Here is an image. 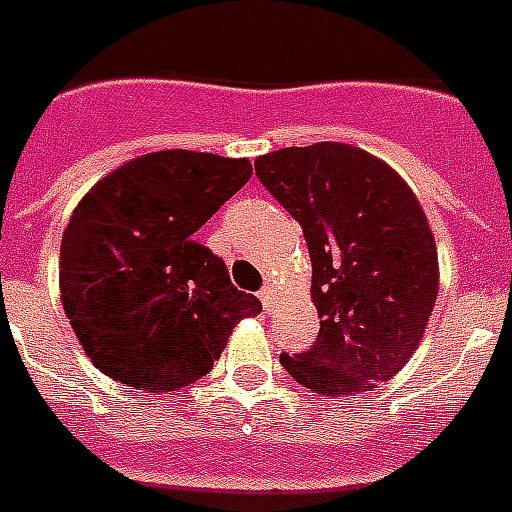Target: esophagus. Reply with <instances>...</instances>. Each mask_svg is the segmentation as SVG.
Instances as JSON below:
<instances>
[{"mask_svg": "<svg viewBox=\"0 0 512 512\" xmlns=\"http://www.w3.org/2000/svg\"><path fill=\"white\" fill-rule=\"evenodd\" d=\"M273 300H276V287H273V284H265L263 290H260V303H263L265 311H271Z\"/></svg>", "mask_w": 512, "mask_h": 512, "instance_id": "1", "label": "esophagus"}]
</instances>
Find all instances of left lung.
<instances>
[{
	"instance_id": "left-lung-1",
	"label": "left lung",
	"mask_w": 512,
	"mask_h": 512,
	"mask_svg": "<svg viewBox=\"0 0 512 512\" xmlns=\"http://www.w3.org/2000/svg\"><path fill=\"white\" fill-rule=\"evenodd\" d=\"M265 190L300 222L319 335L282 368L325 397L360 395L411 360L438 298V249L395 169L341 142L260 155Z\"/></svg>"
}]
</instances>
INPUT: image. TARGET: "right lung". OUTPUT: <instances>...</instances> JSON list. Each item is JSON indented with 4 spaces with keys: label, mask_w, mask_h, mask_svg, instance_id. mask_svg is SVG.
<instances>
[{
    "label": "right lung",
    "mask_w": 512,
    "mask_h": 512,
    "mask_svg": "<svg viewBox=\"0 0 512 512\" xmlns=\"http://www.w3.org/2000/svg\"><path fill=\"white\" fill-rule=\"evenodd\" d=\"M252 177L247 158L161 150L96 182L61 239V303L85 354L120 384L177 392L214 368L260 300L195 241Z\"/></svg>",
    "instance_id": "add662e5"
}]
</instances>
